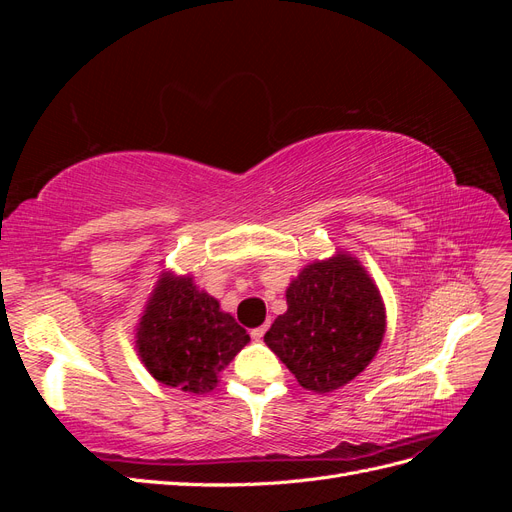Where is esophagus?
<instances>
[{
  "label": "esophagus",
  "instance_id": "1",
  "mask_svg": "<svg viewBox=\"0 0 512 512\" xmlns=\"http://www.w3.org/2000/svg\"><path fill=\"white\" fill-rule=\"evenodd\" d=\"M267 329H269V322L262 324V327H256V329H252V339H256V342H260V339L265 337Z\"/></svg>",
  "mask_w": 512,
  "mask_h": 512
}]
</instances>
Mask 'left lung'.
<instances>
[{
    "mask_svg": "<svg viewBox=\"0 0 512 512\" xmlns=\"http://www.w3.org/2000/svg\"><path fill=\"white\" fill-rule=\"evenodd\" d=\"M265 344L307 391L331 393L374 359L386 331L376 282L354 256L337 252L303 267L286 290Z\"/></svg>",
    "mask_w": 512,
    "mask_h": 512,
    "instance_id": "left-lung-1",
    "label": "left lung"
}]
</instances>
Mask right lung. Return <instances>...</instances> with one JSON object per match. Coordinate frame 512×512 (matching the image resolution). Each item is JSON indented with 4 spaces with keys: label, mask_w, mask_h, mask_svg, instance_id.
<instances>
[{
    "label": "right lung",
    "mask_w": 512,
    "mask_h": 512,
    "mask_svg": "<svg viewBox=\"0 0 512 512\" xmlns=\"http://www.w3.org/2000/svg\"><path fill=\"white\" fill-rule=\"evenodd\" d=\"M250 335L190 275L164 271L136 329L149 374L183 393L211 391Z\"/></svg>",
    "instance_id": "add662e5"
}]
</instances>
